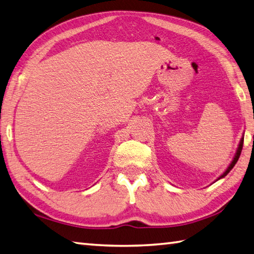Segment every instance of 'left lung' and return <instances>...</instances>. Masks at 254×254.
Listing matches in <instances>:
<instances>
[{"instance_id": "8db88e82", "label": "left lung", "mask_w": 254, "mask_h": 254, "mask_svg": "<svg viewBox=\"0 0 254 254\" xmlns=\"http://www.w3.org/2000/svg\"><path fill=\"white\" fill-rule=\"evenodd\" d=\"M242 146H243V137L241 138V141H240V144H239V147H238V150H237V153H236V155H235V157H233V161L231 162V164L229 165V167L227 168V171L222 174V175L218 178V180H220V178H222V177H225L228 173H229L232 168H233V166L236 165V163L238 162V160H239V157H240V154H241V151H242Z\"/></svg>"}]
</instances>
